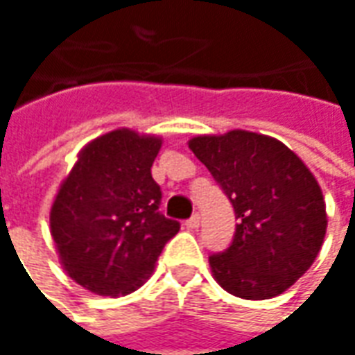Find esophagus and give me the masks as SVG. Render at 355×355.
Returning a JSON list of instances; mask_svg holds the SVG:
<instances>
[{"instance_id": "34e87169", "label": "esophagus", "mask_w": 355, "mask_h": 355, "mask_svg": "<svg viewBox=\"0 0 355 355\" xmlns=\"http://www.w3.org/2000/svg\"><path fill=\"white\" fill-rule=\"evenodd\" d=\"M186 227H188V229H198V227H200V215H198V213H194V215H192V217H190V219L186 220Z\"/></svg>"}]
</instances>
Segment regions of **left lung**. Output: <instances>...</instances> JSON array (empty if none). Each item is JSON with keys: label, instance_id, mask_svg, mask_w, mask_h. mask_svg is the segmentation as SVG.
Listing matches in <instances>:
<instances>
[{"label": "left lung", "instance_id": "1", "mask_svg": "<svg viewBox=\"0 0 355 355\" xmlns=\"http://www.w3.org/2000/svg\"><path fill=\"white\" fill-rule=\"evenodd\" d=\"M188 148L209 169L236 213V232L209 257L215 281L232 296L269 300L315 261L327 232L321 186L284 144L250 130L194 136Z\"/></svg>", "mask_w": 355, "mask_h": 355}]
</instances>
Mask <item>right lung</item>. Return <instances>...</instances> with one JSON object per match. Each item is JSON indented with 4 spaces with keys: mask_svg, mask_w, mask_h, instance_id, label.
<instances>
[{
    "mask_svg": "<svg viewBox=\"0 0 355 355\" xmlns=\"http://www.w3.org/2000/svg\"><path fill=\"white\" fill-rule=\"evenodd\" d=\"M159 136L117 128L78 152L49 211L59 261L83 288L125 296L153 272L161 250L180 229L161 215L152 165Z\"/></svg>",
    "mask_w": 355,
    "mask_h": 355,
    "instance_id": "1",
    "label": "right lung"
}]
</instances>
